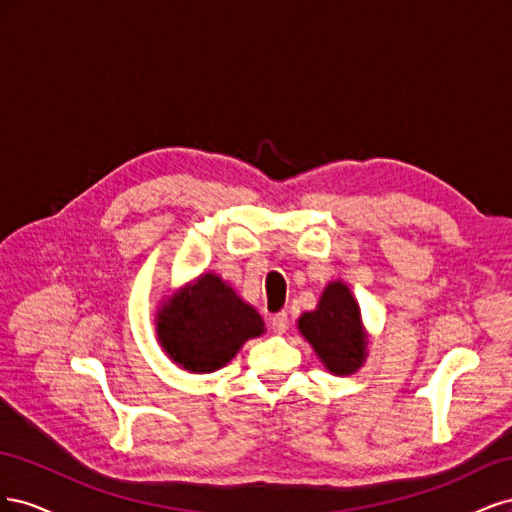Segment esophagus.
Returning <instances> with one entry per match:
<instances>
[{"instance_id": "34e87169", "label": "esophagus", "mask_w": 512, "mask_h": 512, "mask_svg": "<svg viewBox=\"0 0 512 512\" xmlns=\"http://www.w3.org/2000/svg\"><path fill=\"white\" fill-rule=\"evenodd\" d=\"M271 327L275 333H286L288 331V314L280 312L271 318Z\"/></svg>"}]
</instances>
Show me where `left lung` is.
<instances>
[{
  "label": "left lung",
  "instance_id": "1",
  "mask_svg": "<svg viewBox=\"0 0 512 512\" xmlns=\"http://www.w3.org/2000/svg\"><path fill=\"white\" fill-rule=\"evenodd\" d=\"M299 329L333 374H352L365 359L359 305L342 282L327 286L316 312L299 318Z\"/></svg>",
  "mask_w": 512,
  "mask_h": 512
}]
</instances>
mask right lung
<instances>
[{
    "mask_svg": "<svg viewBox=\"0 0 512 512\" xmlns=\"http://www.w3.org/2000/svg\"><path fill=\"white\" fill-rule=\"evenodd\" d=\"M265 331L260 314L243 303L218 275L198 277L158 318V333L170 359L194 374L226 365L243 342Z\"/></svg>",
    "mask_w": 512,
    "mask_h": 512,
    "instance_id": "1",
    "label": "right lung"
}]
</instances>
